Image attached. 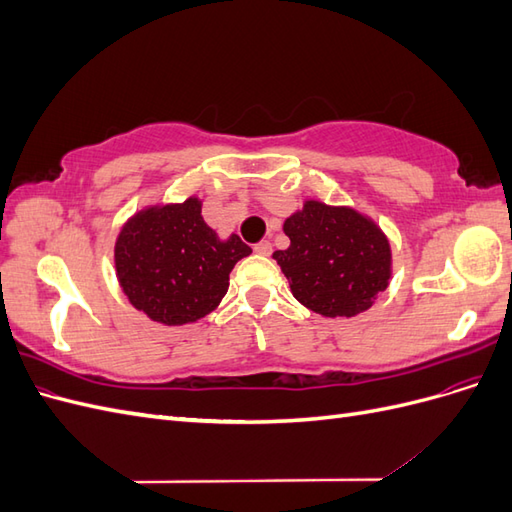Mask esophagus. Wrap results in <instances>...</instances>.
I'll return each instance as SVG.
<instances>
[{"instance_id": "1", "label": "esophagus", "mask_w": 512, "mask_h": 512, "mask_svg": "<svg viewBox=\"0 0 512 512\" xmlns=\"http://www.w3.org/2000/svg\"><path fill=\"white\" fill-rule=\"evenodd\" d=\"M254 252L260 256H269L271 254V243L269 241H260L254 245Z\"/></svg>"}]
</instances>
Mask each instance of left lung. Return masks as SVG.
Wrapping results in <instances>:
<instances>
[{
  "instance_id": "1",
  "label": "left lung",
  "mask_w": 512,
  "mask_h": 512,
  "mask_svg": "<svg viewBox=\"0 0 512 512\" xmlns=\"http://www.w3.org/2000/svg\"><path fill=\"white\" fill-rule=\"evenodd\" d=\"M288 250L273 258L294 299L327 318H352L389 286L391 247L382 230L348 207L307 200L284 222Z\"/></svg>"
}]
</instances>
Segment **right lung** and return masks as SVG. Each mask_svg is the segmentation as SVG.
Here are the masks:
<instances>
[{"mask_svg":"<svg viewBox=\"0 0 512 512\" xmlns=\"http://www.w3.org/2000/svg\"><path fill=\"white\" fill-rule=\"evenodd\" d=\"M237 235L220 241L200 215V203L141 211L115 245L119 284L138 312L177 327L205 318L224 299L237 260L250 256Z\"/></svg>","mask_w":512,"mask_h":512,"instance_id":"add662e5","label":"right lung"}]
</instances>
